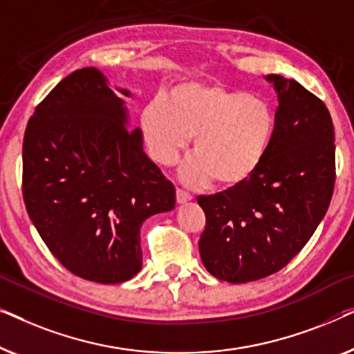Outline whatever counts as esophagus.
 Segmentation results:
<instances>
[{
    "mask_svg": "<svg viewBox=\"0 0 354 354\" xmlns=\"http://www.w3.org/2000/svg\"><path fill=\"white\" fill-rule=\"evenodd\" d=\"M192 200V195L188 192H183V190H180V188H177V203H187V201H190Z\"/></svg>",
    "mask_w": 354,
    "mask_h": 354,
    "instance_id": "1",
    "label": "esophagus"
}]
</instances>
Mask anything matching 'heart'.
Here are the masks:
<instances>
[{
  "label": "heart",
  "mask_w": 354,
  "mask_h": 354,
  "mask_svg": "<svg viewBox=\"0 0 354 354\" xmlns=\"http://www.w3.org/2000/svg\"><path fill=\"white\" fill-rule=\"evenodd\" d=\"M275 127L274 111L261 96L217 84L177 85L167 101L153 98L142 113L149 156L174 166L195 137L196 156L182 167V180L203 185H240L258 171Z\"/></svg>",
  "instance_id": "heart-1"
}]
</instances>
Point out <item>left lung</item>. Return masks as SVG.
<instances>
[{
    "label": "left lung",
    "instance_id": "8db88e82",
    "mask_svg": "<svg viewBox=\"0 0 354 354\" xmlns=\"http://www.w3.org/2000/svg\"><path fill=\"white\" fill-rule=\"evenodd\" d=\"M279 95L268 153L240 185L198 196L206 227L198 241L207 272L230 283L268 277L308 243L335 185V133L322 100L293 79L269 75Z\"/></svg>",
    "mask_w": 354,
    "mask_h": 354
}]
</instances>
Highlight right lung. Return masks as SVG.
Masks as SVG:
<instances>
[{
    "mask_svg": "<svg viewBox=\"0 0 354 354\" xmlns=\"http://www.w3.org/2000/svg\"><path fill=\"white\" fill-rule=\"evenodd\" d=\"M125 119L124 101L103 72L85 67L46 95L24 135L30 221L53 256L90 282L132 279L142 269L140 227L176 206V188Z\"/></svg>",
    "mask_w": 354,
    "mask_h": 354,
    "instance_id": "obj_1",
    "label": "right lung"
}]
</instances>
